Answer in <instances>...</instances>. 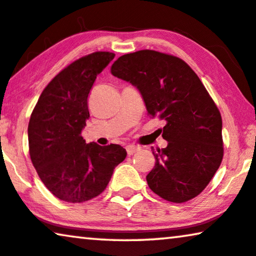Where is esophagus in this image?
Instances as JSON below:
<instances>
[{
    "mask_svg": "<svg viewBox=\"0 0 256 256\" xmlns=\"http://www.w3.org/2000/svg\"><path fill=\"white\" fill-rule=\"evenodd\" d=\"M139 150H140V147L136 146V145H128V146H126V152H128V156H132L133 153L138 152Z\"/></svg>",
    "mask_w": 256,
    "mask_h": 256,
    "instance_id": "esophagus-1",
    "label": "esophagus"
}]
</instances>
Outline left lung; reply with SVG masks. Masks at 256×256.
I'll list each match as a JSON object with an SVG mask.
<instances>
[{"instance_id":"8db88e82","label":"left lung","mask_w":256,"mask_h":256,"mask_svg":"<svg viewBox=\"0 0 256 256\" xmlns=\"http://www.w3.org/2000/svg\"><path fill=\"white\" fill-rule=\"evenodd\" d=\"M111 74L136 86L147 112L164 120L166 148L154 150L146 176L153 192L172 203L198 196L224 156L222 114L197 74L180 58L142 50L118 58Z\"/></svg>"}]
</instances>
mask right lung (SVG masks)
Returning a JSON list of instances; mask_svg holds the SVG:
<instances>
[{
	"instance_id": "obj_1",
	"label": "right lung",
	"mask_w": 256,
	"mask_h": 256,
	"mask_svg": "<svg viewBox=\"0 0 256 256\" xmlns=\"http://www.w3.org/2000/svg\"><path fill=\"white\" fill-rule=\"evenodd\" d=\"M114 58L94 52L76 59L46 86L28 122V153L46 188L61 200L82 203L104 192L126 158L120 145L86 144L88 96L96 76Z\"/></svg>"
}]
</instances>
